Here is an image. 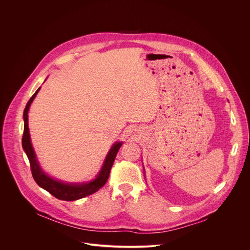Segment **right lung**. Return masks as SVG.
<instances>
[{"label": "right lung", "instance_id": "1", "mask_svg": "<svg viewBox=\"0 0 250 250\" xmlns=\"http://www.w3.org/2000/svg\"><path fill=\"white\" fill-rule=\"evenodd\" d=\"M40 90H41V87L32 95V97L29 99V101L25 105V109L23 111V121H24L23 135L21 139L22 148L25 151L27 158L29 160L30 170H31V174L34 181L37 182V184L40 187L46 190L52 196L63 201H75L96 193L105 184L106 181H108L115 158L123 144L122 142H116V144L112 146V148L110 149L108 155H106L104 161L101 171L99 172V174L97 175L95 179L90 182L81 183V184H73V183L71 184V183H64V182L55 180L53 178L49 177L41 168L39 161L37 159V155L34 153L33 147L31 146L30 137H29V128H28V123H27V120H28L27 113L29 110L30 104L32 103L33 99L35 98V96H37Z\"/></svg>", "mask_w": 250, "mask_h": 250}]
</instances>
